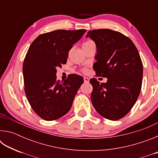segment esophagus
I'll use <instances>...</instances> for the list:
<instances>
[{
  "instance_id": "1",
  "label": "esophagus",
  "mask_w": 158,
  "mask_h": 158,
  "mask_svg": "<svg viewBox=\"0 0 158 158\" xmlns=\"http://www.w3.org/2000/svg\"><path fill=\"white\" fill-rule=\"evenodd\" d=\"M84 82L85 83H89V79L88 78L86 77H84Z\"/></svg>"
}]
</instances>
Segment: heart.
I'll return each instance as SVG.
<instances>
[{"label":"heart","instance_id":"b5f03b06","mask_svg":"<svg viewBox=\"0 0 158 158\" xmlns=\"http://www.w3.org/2000/svg\"><path fill=\"white\" fill-rule=\"evenodd\" d=\"M92 41H87V42H84V44H83V45H85V44H89V43H90V42H91ZM82 45V46H83Z\"/></svg>","mask_w":158,"mask_h":158}]
</instances>
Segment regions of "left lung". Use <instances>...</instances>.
I'll use <instances>...</instances> for the list:
<instances>
[{
	"mask_svg": "<svg viewBox=\"0 0 158 158\" xmlns=\"http://www.w3.org/2000/svg\"><path fill=\"white\" fill-rule=\"evenodd\" d=\"M89 37L97 47L96 75L108 79L103 84L90 79L92 104L102 116L117 121L131 110L139 95L143 77L139 53L132 41L118 31L93 30Z\"/></svg>",
	"mask_w": 158,
	"mask_h": 158,
	"instance_id": "left-lung-1",
	"label": "left lung"
}]
</instances>
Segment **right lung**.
<instances>
[{"mask_svg": "<svg viewBox=\"0 0 158 158\" xmlns=\"http://www.w3.org/2000/svg\"><path fill=\"white\" fill-rule=\"evenodd\" d=\"M85 30H57L44 33L32 42L23 64L25 93L33 111L46 121L65 115L73 105L83 77L70 74L56 79L57 67L65 64L69 51Z\"/></svg>", "mask_w": 158, "mask_h": 158, "instance_id": "obj_1", "label": "right lung"}]
</instances>
